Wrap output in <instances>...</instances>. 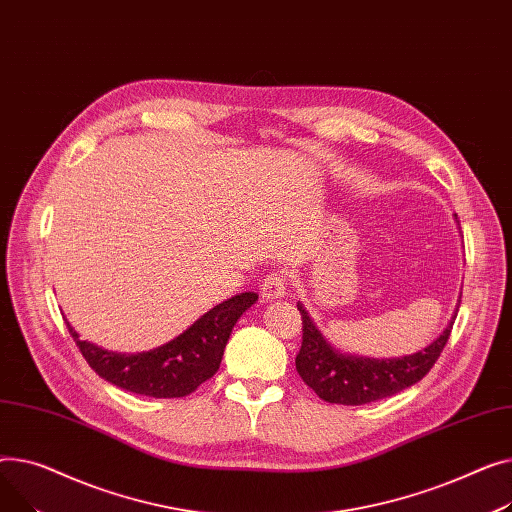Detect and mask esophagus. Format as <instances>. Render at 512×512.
<instances>
[{
  "mask_svg": "<svg viewBox=\"0 0 512 512\" xmlns=\"http://www.w3.org/2000/svg\"><path fill=\"white\" fill-rule=\"evenodd\" d=\"M260 295L266 299V302H277V299H283L287 295L285 275L283 273L268 275L260 285Z\"/></svg>",
  "mask_w": 512,
  "mask_h": 512,
  "instance_id": "34e87169",
  "label": "esophagus"
}]
</instances>
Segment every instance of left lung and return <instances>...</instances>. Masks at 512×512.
<instances>
[{
  "mask_svg": "<svg viewBox=\"0 0 512 512\" xmlns=\"http://www.w3.org/2000/svg\"><path fill=\"white\" fill-rule=\"evenodd\" d=\"M459 304L461 295L446 328L424 349L401 357H366L345 353L330 345L304 304L297 302L304 324V341L295 357V368L302 380L326 403L366 405L393 397L422 380L436 364L457 318Z\"/></svg>",
  "mask_w": 512,
  "mask_h": 512,
  "instance_id": "left-lung-1",
  "label": "left lung"
}]
</instances>
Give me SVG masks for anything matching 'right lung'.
Instances as JSON below:
<instances>
[{"instance_id": "add662e5", "label": "right lung", "mask_w": 512, "mask_h": 512, "mask_svg": "<svg viewBox=\"0 0 512 512\" xmlns=\"http://www.w3.org/2000/svg\"><path fill=\"white\" fill-rule=\"evenodd\" d=\"M256 302L258 293L254 291L233 295L202 314L175 339L140 353H117L82 341L68 320L66 324L88 366L103 380L136 395L175 399L194 393L204 380L215 376L235 322Z\"/></svg>"}]
</instances>
